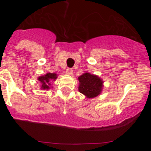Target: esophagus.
<instances>
[{"label":"esophagus","mask_w":151,"mask_h":151,"mask_svg":"<svg viewBox=\"0 0 151 151\" xmlns=\"http://www.w3.org/2000/svg\"><path fill=\"white\" fill-rule=\"evenodd\" d=\"M66 74H68V75H72L73 74V69H70V68H69V69H67L66 70Z\"/></svg>","instance_id":"obj_1"}]
</instances>
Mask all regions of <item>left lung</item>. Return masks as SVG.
Returning <instances> with one entry per match:
<instances>
[{
	"mask_svg": "<svg viewBox=\"0 0 151 151\" xmlns=\"http://www.w3.org/2000/svg\"><path fill=\"white\" fill-rule=\"evenodd\" d=\"M78 79L79 81L78 91L88 98H93L101 94L103 89V81L97 76L85 73Z\"/></svg>",
	"mask_w": 151,
	"mask_h": 151,
	"instance_id": "left-lung-1",
	"label": "left lung"
}]
</instances>
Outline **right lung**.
Masks as SVG:
<instances>
[{
  "instance_id": "add662e5",
  "label": "right lung",
  "mask_w": 151,
  "mask_h": 151,
  "mask_svg": "<svg viewBox=\"0 0 151 151\" xmlns=\"http://www.w3.org/2000/svg\"><path fill=\"white\" fill-rule=\"evenodd\" d=\"M57 78V75L56 73H47L45 76L38 77V80L41 83V89H49L50 88V82L52 80L55 81L56 78Z\"/></svg>"
}]
</instances>
